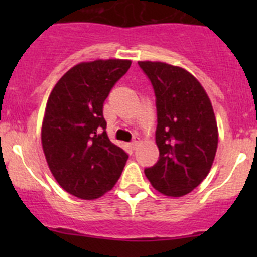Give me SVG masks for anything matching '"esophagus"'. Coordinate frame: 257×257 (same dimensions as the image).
I'll use <instances>...</instances> for the list:
<instances>
[{"label":"esophagus","instance_id":"1","mask_svg":"<svg viewBox=\"0 0 257 257\" xmlns=\"http://www.w3.org/2000/svg\"><path fill=\"white\" fill-rule=\"evenodd\" d=\"M138 145H139V138H136V139H134V141L131 143V147L133 148V149H137V147H138Z\"/></svg>","mask_w":257,"mask_h":257}]
</instances>
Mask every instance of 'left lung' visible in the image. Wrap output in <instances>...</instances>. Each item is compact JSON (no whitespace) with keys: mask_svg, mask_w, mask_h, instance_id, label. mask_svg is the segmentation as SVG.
Returning <instances> with one entry per match:
<instances>
[{"mask_svg":"<svg viewBox=\"0 0 257 257\" xmlns=\"http://www.w3.org/2000/svg\"><path fill=\"white\" fill-rule=\"evenodd\" d=\"M154 88L157 164L144 170L153 188L170 198L191 193L210 173L219 142L208 93L186 69L165 62L139 61Z\"/></svg>","mask_w":257,"mask_h":257,"instance_id":"left-lung-1","label":"left lung"}]
</instances>
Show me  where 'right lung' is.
Here are the masks:
<instances>
[{
  "label": "right lung",
  "instance_id": "add662e5",
  "mask_svg": "<svg viewBox=\"0 0 257 257\" xmlns=\"http://www.w3.org/2000/svg\"><path fill=\"white\" fill-rule=\"evenodd\" d=\"M129 59L80 62L51 90L41 129L43 153L62 189L84 200L112 190L128 155L108 138L103 103Z\"/></svg>",
  "mask_w": 257,
  "mask_h": 257
}]
</instances>
